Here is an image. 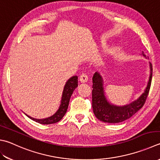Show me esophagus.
Returning a JSON list of instances; mask_svg holds the SVG:
<instances>
[{
	"label": "esophagus",
	"mask_w": 160,
	"mask_h": 160,
	"mask_svg": "<svg viewBox=\"0 0 160 160\" xmlns=\"http://www.w3.org/2000/svg\"><path fill=\"white\" fill-rule=\"evenodd\" d=\"M88 77L86 74H82L79 77V81L81 83H86L88 81Z\"/></svg>",
	"instance_id": "1"
}]
</instances>
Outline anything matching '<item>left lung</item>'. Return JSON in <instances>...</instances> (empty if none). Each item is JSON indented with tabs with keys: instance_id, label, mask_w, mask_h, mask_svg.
<instances>
[{
	"instance_id": "obj_1",
	"label": "left lung",
	"mask_w": 160,
	"mask_h": 160,
	"mask_svg": "<svg viewBox=\"0 0 160 160\" xmlns=\"http://www.w3.org/2000/svg\"><path fill=\"white\" fill-rule=\"evenodd\" d=\"M142 55L148 58L143 52ZM150 63V76L146 89L138 98L131 103L124 106H117L110 103L104 95V81L101 74L95 72L92 77V106L93 113L100 121L108 123H118L125 121L134 115L145 104L148 95L152 76V66Z\"/></svg>"
}]
</instances>
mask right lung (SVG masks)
<instances>
[{
  "mask_svg": "<svg viewBox=\"0 0 160 160\" xmlns=\"http://www.w3.org/2000/svg\"><path fill=\"white\" fill-rule=\"evenodd\" d=\"M77 86H78V77L77 76L72 77L67 81V82L65 83V85L64 86V88H63L61 104H60L58 109L57 110L56 112L52 116L46 118L37 119V118H34L29 116L28 115H27V114H26V115L28 116L29 118L34 120V121L43 125L53 124V123H56L57 122L60 121V120L62 118V117L65 116L66 112H67L70 98L72 95V93L74 92V90H75V88H77Z\"/></svg>",
  "mask_w": 160,
  "mask_h": 160,
  "instance_id": "right-lung-1",
  "label": "right lung"
}]
</instances>
